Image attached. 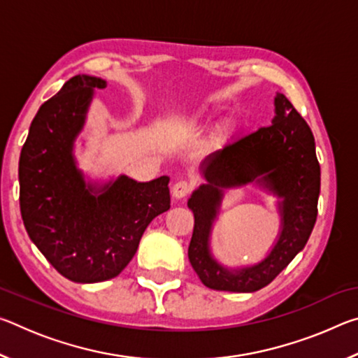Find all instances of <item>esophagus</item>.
I'll list each match as a JSON object with an SVG mask.
<instances>
[{
    "label": "esophagus",
    "instance_id": "esophagus-1",
    "mask_svg": "<svg viewBox=\"0 0 358 358\" xmlns=\"http://www.w3.org/2000/svg\"><path fill=\"white\" fill-rule=\"evenodd\" d=\"M191 191H192V185L186 180L175 181L173 186H172V196L175 199H183L186 196H189Z\"/></svg>",
    "mask_w": 358,
    "mask_h": 358
}]
</instances>
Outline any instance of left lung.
<instances>
[{"label":"left lung","instance_id":"obj_1","mask_svg":"<svg viewBox=\"0 0 358 358\" xmlns=\"http://www.w3.org/2000/svg\"><path fill=\"white\" fill-rule=\"evenodd\" d=\"M276 117L266 128L241 136L202 162L207 183L192 192L187 207L194 230L187 257L205 286L227 292H256L265 287L305 248L317 217L320 167L310 126L286 96L275 98ZM264 184L283 197V230L262 263L229 272L210 257L208 238L222 189L248 182Z\"/></svg>","mask_w":358,"mask_h":358}]
</instances>
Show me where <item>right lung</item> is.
<instances>
[{
    "label": "right lung",
    "instance_id": "1",
    "mask_svg": "<svg viewBox=\"0 0 358 358\" xmlns=\"http://www.w3.org/2000/svg\"><path fill=\"white\" fill-rule=\"evenodd\" d=\"M96 88H106V82L76 76L45 101L19 162L20 211L29 238L58 273L76 282L120 275L148 224L171 208L169 177L137 183L121 175L101 189L85 183L72 147Z\"/></svg>",
    "mask_w": 358,
    "mask_h": 358
}]
</instances>
